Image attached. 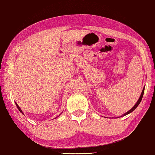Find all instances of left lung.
Returning a JSON list of instances; mask_svg holds the SVG:
<instances>
[{
	"label": "left lung",
	"mask_w": 155,
	"mask_h": 155,
	"mask_svg": "<svg viewBox=\"0 0 155 155\" xmlns=\"http://www.w3.org/2000/svg\"><path fill=\"white\" fill-rule=\"evenodd\" d=\"M144 89H143V90H142V93H141V95H140V98H139V99L138 100V101H137V103H136V104H135V105L134 106V107H133L131 110H130V111H128V112H126V114H124V115H123V116H126V115H127V114H130V113H131V112H132L133 111H134L135 109L138 107V105L140 104V101H142V97H143V95H144Z\"/></svg>",
	"instance_id": "1"
}]
</instances>
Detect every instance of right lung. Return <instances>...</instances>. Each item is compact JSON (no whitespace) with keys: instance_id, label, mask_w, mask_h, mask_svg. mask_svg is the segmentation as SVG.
<instances>
[{"instance_id":"obj_1","label":"right lung","mask_w":155,"mask_h":155,"mask_svg":"<svg viewBox=\"0 0 155 155\" xmlns=\"http://www.w3.org/2000/svg\"><path fill=\"white\" fill-rule=\"evenodd\" d=\"M15 104H16V105H17V108H18V110H19V111H21V113H22L23 114V111H22V110H21V108L19 107V105H18L17 104H16V103H15Z\"/></svg>"}]
</instances>
